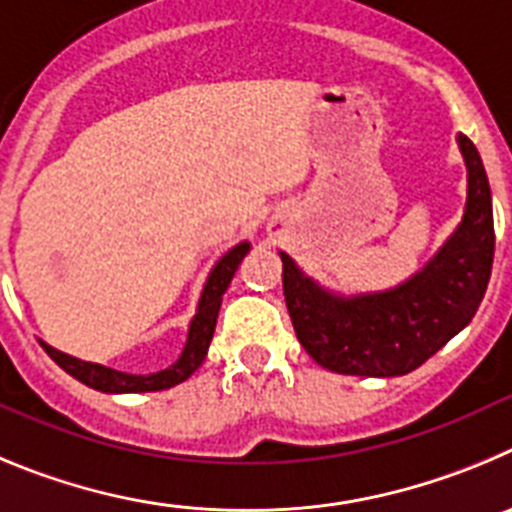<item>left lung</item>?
<instances>
[{
  "instance_id": "1",
  "label": "left lung",
  "mask_w": 512,
  "mask_h": 512,
  "mask_svg": "<svg viewBox=\"0 0 512 512\" xmlns=\"http://www.w3.org/2000/svg\"><path fill=\"white\" fill-rule=\"evenodd\" d=\"M457 145L467 165L462 222L403 283L342 296L280 252L285 306L298 342L326 370L362 377L408 375L474 319L495 257L492 193L472 140L457 135Z\"/></svg>"
}]
</instances>
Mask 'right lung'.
Here are the masks:
<instances>
[{"label":"right lung","mask_w":512,"mask_h":512,"mask_svg":"<svg viewBox=\"0 0 512 512\" xmlns=\"http://www.w3.org/2000/svg\"><path fill=\"white\" fill-rule=\"evenodd\" d=\"M250 242H239L232 250L224 252L216 265L211 267L209 278H206L204 290H201L199 306L193 313L191 324H188L186 344H183V352L178 354V359L173 365H168L165 370L153 372V375H130V372H119L114 367L99 365V362H84V359L71 357V354L61 352V349L50 347L40 339L45 352L50 354L55 365L63 367L71 377H76L78 382H84L89 388L101 390V393H155V390H168L181 385L183 380L193 375L204 365L206 352H209L211 336L216 329V316H219V308H222V296L227 293L229 283H232L234 273H237L239 262L245 260V255L250 252Z\"/></svg>","instance_id":"right-lung-1"}]
</instances>
